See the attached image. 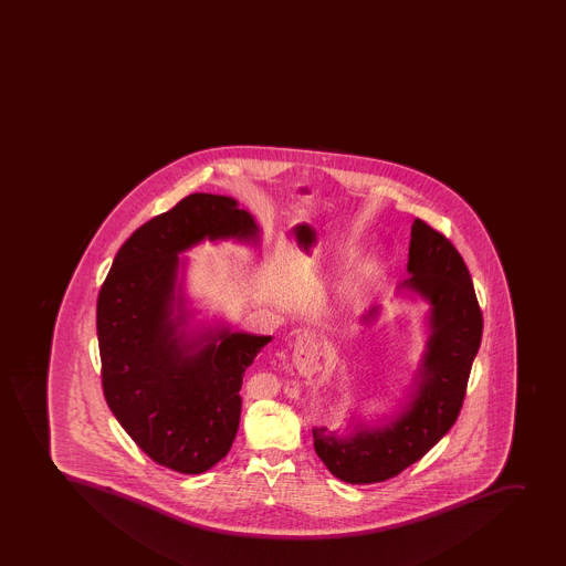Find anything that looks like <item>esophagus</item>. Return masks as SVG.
<instances>
[{"instance_id":"1","label":"esophagus","mask_w":566,"mask_h":566,"mask_svg":"<svg viewBox=\"0 0 566 566\" xmlns=\"http://www.w3.org/2000/svg\"><path fill=\"white\" fill-rule=\"evenodd\" d=\"M316 361V339L311 332H301L294 343V352H292V363L301 374L311 373Z\"/></svg>"}]
</instances>
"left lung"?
Listing matches in <instances>:
<instances>
[{"label": "left lung", "instance_id": "8db88e82", "mask_svg": "<svg viewBox=\"0 0 566 566\" xmlns=\"http://www.w3.org/2000/svg\"><path fill=\"white\" fill-rule=\"evenodd\" d=\"M407 269L410 277L399 283V292L430 303V336L408 405L376 427L357 423L348 436L312 428L317 455L345 483H381L401 474L449 432L463 407L483 336L469 269L455 247L423 219L412 223ZM377 314L379 306H373L363 322H374Z\"/></svg>", "mask_w": 566, "mask_h": 566}]
</instances>
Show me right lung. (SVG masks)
<instances>
[{
    "instance_id": "obj_1",
    "label": "right lung",
    "mask_w": 566,
    "mask_h": 566,
    "mask_svg": "<svg viewBox=\"0 0 566 566\" xmlns=\"http://www.w3.org/2000/svg\"><path fill=\"white\" fill-rule=\"evenodd\" d=\"M258 234L235 199L190 193L122 244L97 296L108 408L148 458L174 472L201 474L229 453L244 370L272 339L229 326L185 331L178 254L203 240L258 243Z\"/></svg>"
}]
</instances>
